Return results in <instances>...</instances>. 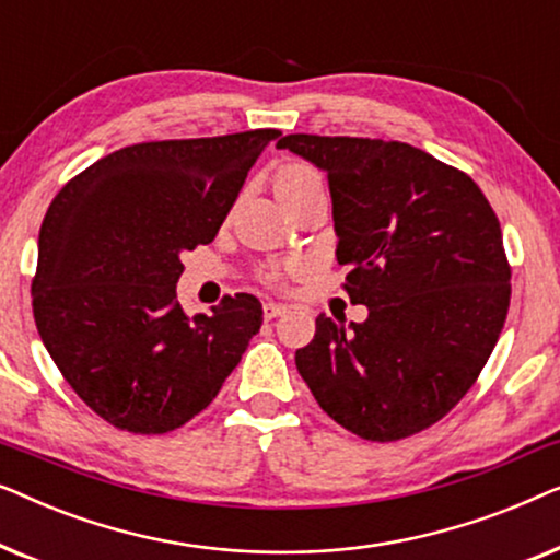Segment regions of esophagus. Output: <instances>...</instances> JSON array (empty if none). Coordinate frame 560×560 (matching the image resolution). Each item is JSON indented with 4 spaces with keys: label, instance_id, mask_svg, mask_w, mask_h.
I'll return each mask as SVG.
<instances>
[{
    "label": "esophagus",
    "instance_id": "obj_1",
    "mask_svg": "<svg viewBox=\"0 0 560 560\" xmlns=\"http://www.w3.org/2000/svg\"><path fill=\"white\" fill-rule=\"evenodd\" d=\"M262 311H265V318H267V320H272V318H278V316H285V313H288V305H280V303H265V305H262Z\"/></svg>",
    "mask_w": 560,
    "mask_h": 560
}]
</instances>
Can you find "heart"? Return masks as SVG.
<instances>
[{
	"mask_svg": "<svg viewBox=\"0 0 560 560\" xmlns=\"http://www.w3.org/2000/svg\"><path fill=\"white\" fill-rule=\"evenodd\" d=\"M313 188H324L320 175L305 163H288L275 173V190L282 198V203L293 201V198L308 194ZM275 278V275H272Z\"/></svg>",
	"mask_w": 560,
	"mask_h": 560,
	"instance_id": "heart-1",
	"label": "heart"
}]
</instances>
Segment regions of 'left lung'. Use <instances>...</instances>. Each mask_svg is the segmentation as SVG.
Segmentation results:
<instances>
[{
	"mask_svg": "<svg viewBox=\"0 0 560 560\" xmlns=\"http://www.w3.org/2000/svg\"><path fill=\"white\" fill-rule=\"evenodd\" d=\"M280 150L326 173L364 324L316 318L295 366L336 423L400 441L446 416L485 370L510 308L497 213L469 175L405 142L288 135Z\"/></svg>",
	"mask_w": 560,
	"mask_h": 560,
	"instance_id": "obj_1",
	"label": "left lung"
}]
</instances>
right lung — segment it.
Segmentation results:
<instances>
[{"instance_id": "1", "label": "right lung", "mask_w": 560, "mask_h": 560, "mask_svg": "<svg viewBox=\"0 0 560 560\" xmlns=\"http://www.w3.org/2000/svg\"><path fill=\"white\" fill-rule=\"evenodd\" d=\"M278 129L163 140L96 160L52 198L33 313L75 395L119 431L155 435L219 395L262 326L255 295L209 316L178 303L183 252L209 244Z\"/></svg>"}]
</instances>
